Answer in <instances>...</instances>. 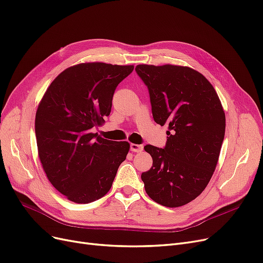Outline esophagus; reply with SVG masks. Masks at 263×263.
<instances>
[{"label":"esophagus","instance_id":"obj_1","mask_svg":"<svg viewBox=\"0 0 263 263\" xmlns=\"http://www.w3.org/2000/svg\"><path fill=\"white\" fill-rule=\"evenodd\" d=\"M143 148H144L143 145H139V144H131L130 145L131 152H134V153H141L143 151Z\"/></svg>","mask_w":263,"mask_h":263}]
</instances>
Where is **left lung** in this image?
Listing matches in <instances>:
<instances>
[{
    "label": "left lung",
    "mask_w": 263,
    "mask_h": 263,
    "mask_svg": "<svg viewBox=\"0 0 263 263\" xmlns=\"http://www.w3.org/2000/svg\"><path fill=\"white\" fill-rule=\"evenodd\" d=\"M147 86L155 122L169 124L163 148L146 145L153 167L142 173L145 191L159 205H186L206 189L226 133V115L217 92L189 67L138 65Z\"/></svg>",
    "instance_id": "left-lung-1"
}]
</instances>
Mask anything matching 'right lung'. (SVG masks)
<instances>
[{"label": "right lung", "mask_w": 263, "mask_h": 263, "mask_svg": "<svg viewBox=\"0 0 263 263\" xmlns=\"http://www.w3.org/2000/svg\"><path fill=\"white\" fill-rule=\"evenodd\" d=\"M133 66L86 63L67 68L47 87L35 114L43 169L68 199L87 203L106 195L130 145L92 133L110 115L116 87Z\"/></svg>", "instance_id": "obj_1"}]
</instances>
